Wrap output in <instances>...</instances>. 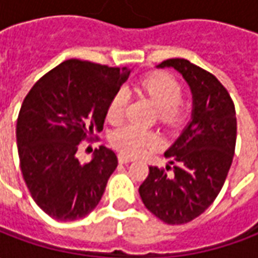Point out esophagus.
Instances as JSON below:
<instances>
[{
  "label": "esophagus",
  "mask_w": 258,
  "mask_h": 258,
  "mask_svg": "<svg viewBox=\"0 0 258 258\" xmlns=\"http://www.w3.org/2000/svg\"><path fill=\"white\" fill-rule=\"evenodd\" d=\"M134 159L130 156H124V155H118V163H121V164H127V163L133 162Z\"/></svg>",
  "instance_id": "esophagus-1"
}]
</instances>
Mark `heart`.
Segmentation results:
<instances>
[{
  "mask_svg": "<svg viewBox=\"0 0 258 258\" xmlns=\"http://www.w3.org/2000/svg\"><path fill=\"white\" fill-rule=\"evenodd\" d=\"M140 88L155 101L159 107V118L167 125L179 124L185 117V105L181 102L184 96V88L179 81L171 74L156 72L148 74L140 81ZM128 103V92L120 88L109 101L106 109L107 121L112 124L120 123L125 116ZM109 141L113 148L127 156H137L146 149L157 145L159 138L151 130L142 128L140 125L127 124L114 130Z\"/></svg>",
  "mask_w": 258,
  "mask_h": 258,
  "instance_id": "obj_1",
  "label": "heart"
}]
</instances>
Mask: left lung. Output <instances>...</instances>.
<instances>
[{
    "mask_svg": "<svg viewBox=\"0 0 258 258\" xmlns=\"http://www.w3.org/2000/svg\"><path fill=\"white\" fill-rule=\"evenodd\" d=\"M189 84L192 120L164 156L171 166H151L140 195L152 214L170 225L199 217L216 200L232 164L236 144L235 105L214 74L186 59H167Z\"/></svg>",
    "mask_w": 258,
    "mask_h": 258,
    "instance_id": "left-lung-1",
    "label": "left lung"
}]
</instances>
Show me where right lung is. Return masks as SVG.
<instances>
[{
    "instance_id": "right-lung-1",
    "label": "right lung",
    "mask_w": 258,
    "mask_h": 258,
    "mask_svg": "<svg viewBox=\"0 0 258 258\" xmlns=\"http://www.w3.org/2000/svg\"><path fill=\"white\" fill-rule=\"evenodd\" d=\"M130 73L69 59L26 95L16 124L20 168L31 198L55 220H79L99 203L117 156L101 145L90 163L81 164L76 153L80 142L102 131L109 101Z\"/></svg>"
}]
</instances>
